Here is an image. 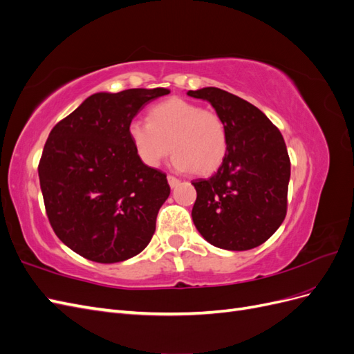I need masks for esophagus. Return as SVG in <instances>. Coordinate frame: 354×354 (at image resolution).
I'll return each mask as SVG.
<instances>
[{
    "label": "esophagus",
    "instance_id": "obj_1",
    "mask_svg": "<svg viewBox=\"0 0 354 354\" xmlns=\"http://www.w3.org/2000/svg\"><path fill=\"white\" fill-rule=\"evenodd\" d=\"M168 183H169L171 187H176V186L180 183V180L176 178V177H173V176H168Z\"/></svg>",
    "mask_w": 354,
    "mask_h": 354
}]
</instances>
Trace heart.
Returning a JSON list of instances; mask_svg holds the SVG:
<instances>
[{
    "instance_id": "heart-1",
    "label": "heart",
    "mask_w": 354,
    "mask_h": 354,
    "mask_svg": "<svg viewBox=\"0 0 354 354\" xmlns=\"http://www.w3.org/2000/svg\"><path fill=\"white\" fill-rule=\"evenodd\" d=\"M127 131L146 167L156 168L173 152L174 168L201 176L221 165L229 146L226 125L217 112L177 97L155 104L147 122L134 120Z\"/></svg>"
}]
</instances>
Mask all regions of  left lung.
<instances>
[{
    "mask_svg": "<svg viewBox=\"0 0 354 354\" xmlns=\"http://www.w3.org/2000/svg\"><path fill=\"white\" fill-rule=\"evenodd\" d=\"M211 103L227 130L217 173L192 181L198 232L217 248L246 251L264 243L286 216L291 160L281 131L259 108L216 87L187 91Z\"/></svg>",
    "mask_w": 354,
    "mask_h": 354,
    "instance_id": "1",
    "label": "left lung"
}]
</instances>
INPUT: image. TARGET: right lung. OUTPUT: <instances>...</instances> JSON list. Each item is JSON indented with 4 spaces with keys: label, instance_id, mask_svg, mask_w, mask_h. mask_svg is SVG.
Instances as JSON below:
<instances>
[{
    "label": "right lung",
    "instance_id": "1",
    "mask_svg": "<svg viewBox=\"0 0 354 354\" xmlns=\"http://www.w3.org/2000/svg\"><path fill=\"white\" fill-rule=\"evenodd\" d=\"M168 93H95L51 130L38 165L47 217L84 259L120 263L151 242L169 185L165 173L138 159L127 128L145 104Z\"/></svg>",
    "mask_w": 354,
    "mask_h": 354
}]
</instances>
